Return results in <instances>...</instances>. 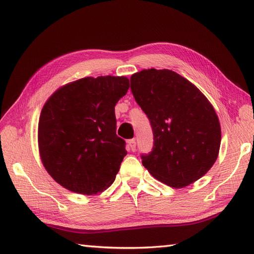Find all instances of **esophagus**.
Returning <instances> with one entry per match:
<instances>
[{
	"mask_svg": "<svg viewBox=\"0 0 254 254\" xmlns=\"http://www.w3.org/2000/svg\"><path fill=\"white\" fill-rule=\"evenodd\" d=\"M127 145H128V147H130V149L132 150V152H134V150L136 149V142H135V139H134V138L128 139Z\"/></svg>",
	"mask_w": 254,
	"mask_h": 254,
	"instance_id": "34e87169",
	"label": "esophagus"
}]
</instances>
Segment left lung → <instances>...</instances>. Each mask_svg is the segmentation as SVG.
Returning a JSON list of instances; mask_svg holds the SVG:
<instances>
[{
    "label": "left lung",
    "mask_w": 254,
    "mask_h": 254,
    "mask_svg": "<svg viewBox=\"0 0 254 254\" xmlns=\"http://www.w3.org/2000/svg\"><path fill=\"white\" fill-rule=\"evenodd\" d=\"M131 90L149 119L154 146L142 164L156 179L181 189L202 178L216 161L220 124L199 89L170 69H143L131 76Z\"/></svg>",
    "instance_id": "1"
}]
</instances>
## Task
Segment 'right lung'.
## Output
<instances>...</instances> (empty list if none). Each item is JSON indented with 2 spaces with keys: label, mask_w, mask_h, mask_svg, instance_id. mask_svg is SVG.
I'll return each instance as SVG.
<instances>
[{
  "label": "right lung",
  "mask_w": 254,
  "mask_h": 254,
  "mask_svg": "<svg viewBox=\"0 0 254 254\" xmlns=\"http://www.w3.org/2000/svg\"><path fill=\"white\" fill-rule=\"evenodd\" d=\"M126 76L84 77L62 86L42 108L38 146L42 164L67 190L91 195L109 188L127 155L116 133L115 106L127 93Z\"/></svg>",
  "instance_id": "add662e5"
}]
</instances>
